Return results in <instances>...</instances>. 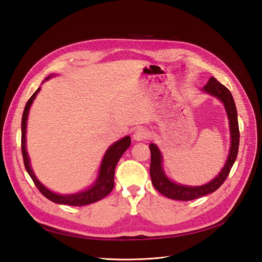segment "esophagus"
Masks as SVG:
<instances>
[{
    "label": "esophagus",
    "mask_w": 262,
    "mask_h": 262,
    "mask_svg": "<svg viewBox=\"0 0 262 262\" xmlns=\"http://www.w3.org/2000/svg\"><path fill=\"white\" fill-rule=\"evenodd\" d=\"M149 136H150V133L144 128H138L136 132L134 133V139L137 141L146 140L149 138Z\"/></svg>",
    "instance_id": "1"
}]
</instances>
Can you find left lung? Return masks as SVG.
<instances>
[{
	"instance_id": "1",
	"label": "left lung",
	"mask_w": 262,
	"mask_h": 262,
	"mask_svg": "<svg viewBox=\"0 0 262 262\" xmlns=\"http://www.w3.org/2000/svg\"><path fill=\"white\" fill-rule=\"evenodd\" d=\"M205 93L216 97L222 103L225 104V108L228 114L229 125H230V134H231V147L229 151V157L225 164L224 168L218 173L211 181L206 185L191 187L178 185L167 178L165 172L162 167V153L156 143H150L151 151V165H150V176L152 180V185L161 194L165 195L171 200L178 201H192L199 198L204 196L209 193L215 192L219 187L225 182L229 176L230 170L233 166L236 160L238 146H239V130H238V122H237V112L233 97L226 86L218 82L215 77H210L207 84L203 89Z\"/></svg>"
}]
</instances>
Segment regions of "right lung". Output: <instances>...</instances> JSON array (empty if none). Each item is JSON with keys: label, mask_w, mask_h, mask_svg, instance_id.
Wrapping results in <instances>:
<instances>
[{"label": "right lung", "mask_w": 262, "mask_h": 262, "mask_svg": "<svg viewBox=\"0 0 262 262\" xmlns=\"http://www.w3.org/2000/svg\"><path fill=\"white\" fill-rule=\"evenodd\" d=\"M53 75H50L46 77V80L50 79ZM40 87L34 92V94L30 97V99L28 100L25 110L23 113V120H21V152H23V158L25 167L29 173V176L31 177L33 180L34 185L38 189L42 194L48 199L50 201L57 203V204H64V205H71V206H84L92 204L97 201H99L103 198H105L109 193L112 191L114 187V171L116 164L120 161L123 153L127 150L130 146V137L126 136L119 141L114 142L112 146L106 150L104 153L101 165L99 168L98 177H97L94 185L85 191L74 193V194H57V193L48 190L46 187H44L42 183L37 180L35 177L34 172L30 165V160H29L28 152L26 149V129H27V120H28V114L29 110H30V106L36 97L37 93L40 92Z\"/></svg>", "instance_id": "1"}]
</instances>
